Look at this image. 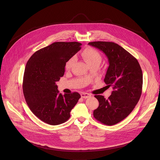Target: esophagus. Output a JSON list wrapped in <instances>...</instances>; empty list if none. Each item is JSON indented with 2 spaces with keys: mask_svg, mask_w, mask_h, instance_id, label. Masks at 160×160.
<instances>
[{
  "mask_svg": "<svg viewBox=\"0 0 160 160\" xmlns=\"http://www.w3.org/2000/svg\"><path fill=\"white\" fill-rule=\"evenodd\" d=\"M81 97L83 99H87L91 97V95L88 93H86V92H82L81 93Z\"/></svg>",
  "mask_w": 160,
  "mask_h": 160,
  "instance_id": "esophagus-1",
  "label": "esophagus"
}]
</instances>
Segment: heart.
<instances>
[{
	"label": "heart",
	"mask_w": 160,
	"mask_h": 160,
	"mask_svg": "<svg viewBox=\"0 0 160 160\" xmlns=\"http://www.w3.org/2000/svg\"><path fill=\"white\" fill-rule=\"evenodd\" d=\"M81 56L85 61L89 65L98 63L100 64L101 61V56L100 53L96 49L92 48H87L83 49L81 52ZM75 61V57L72 56L68 59L65 63L66 70H70Z\"/></svg>",
	"instance_id": "obj_1"
}]
</instances>
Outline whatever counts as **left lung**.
<instances>
[{
    "label": "left lung",
    "instance_id": "1",
    "mask_svg": "<svg viewBox=\"0 0 160 160\" xmlns=\"http://www.w3.org/2000/svg\"><path fill=\"white\" fill-rule=\"evenodd\" d=\"M88 45L102 51L108 58L109 67L104 81L113 88L108 99L95 96L99 105L94 111V117L104 125H115L128 116L141 98V68L136 58L116 43L98 41Z\"/></svg>",
    "mask_w": 160,
    "mask_h": 160
}]
</instances>
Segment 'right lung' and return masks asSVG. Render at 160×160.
Listing matches in <instances>:
<instances>
[{"label":"right lung","instance_id":"add662e5","mask_svg":"<svg viewBox=\"0 0 160 160\" xmlns=\"http://www.w3.org/2000/svg\"><path fill=\"white\" fill-rule=\"evenodd\" d=\"M81 45L54 42L36 51L27 63L22 83L26 102L34 115L48 124L66 122L81 97L78 92L62 95L56 84L64 75L66 62L80 50Z\"/></svg>","mask_w":160,"mask_h":160}]
</instances>
